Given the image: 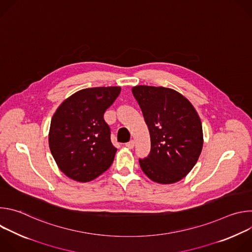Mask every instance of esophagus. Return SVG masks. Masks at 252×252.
I'll return each instance as SVG.
<instances>
[{
  "label": "esophagus",
  "mask_w": 252,
  "mask_h": 252,
  "mask_svg": "<svg viewBox=\"0 0 252 252\" xmlns=\"http://www.w3.org/2000/svg\"><path fill=\"white\" fill-rule=\"evenodd\" d=\"M126 147L127 148V149H133L134 148V141L133 140H130V141H128L127 143H126Z\"/></svg>",
  "instance_id": "1"
}]
</instances>
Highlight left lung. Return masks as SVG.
I'll use <instances>...</instances> for the list:
<instances>
[{"label":"left lung","mask_w":252,"mask_h":252,"mask_svg":"<svg viewBox=\"0 0 252 252\" xmlns=\"http://www.w3.org/2000/svg\"><path fill=\"white\" fill-rule=\"evenodd\" d=\"M151 134V154L139 164L153 182L170 185L193 168L203 146L201 121L191 102L178 92L152 86L131 89Z\"/></svg>","instance_id":"left-lung-1"}]
</instances>
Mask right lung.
Wrapping results in <instances>:
<instances>
[{"label": "right lung", "instance_id": "right-lung-1", "mask_svg": "<svg viewBox=\"0 0 252 252\" xmlns=\"http://www.w3.org/2000/svg\"><path fill=\"white\" fill-rule=\"evenodd\" d=\"M120 93V87L84 89L59 105L51 122L49 146L67 177L89 183L112 165L117 149L103 114Z\"/></svg>", "mask_w": 252, "mask_h": 252}]
</instances>
